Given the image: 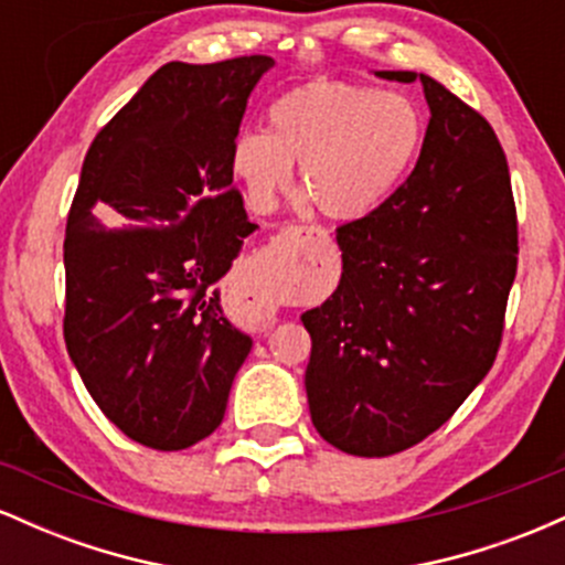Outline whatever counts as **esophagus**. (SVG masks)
<instances>
[{
	"label": "esophagus",
	"instance_id": "obj_1",
	"mask_svg": "<svg viewBox=\"0 0 565 565\" xmlns=\"http://www.w3.org/2000/svg\"><path fill=\"white\" fill-rule=\"evenodd\" d=\"M302 233H308V236H313L319 244H329V236H327V233H323L321 228H302Z\"/></svg>",
	"mask_w": 565,
	"mask_h": 565
}]
</instances>
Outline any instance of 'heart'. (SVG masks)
<instances>
[{"mask_svg":"<svg viewBox=\"0 0 565 565\" xmlns=\"http://www.w3.org/2000/svg\"><path fill=\"white\" fill-rule=\"evenodd\" d=\"M423 140L425 116L408 95L319 79L276 97L265 135H242L231 161L255 210H274L300 164L302 193L323 217L359 220L398 188Z\"/></svg>","mask_w":565,"mask_h":565,"instance_id":"heart-1","label":"heart"}]
</instances>
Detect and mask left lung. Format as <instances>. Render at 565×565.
<instances>
[{
	"label": "left lung",
	"mask_w": 565,
	"mask_h": 565,
	"mask_svg": "<svg viewBox=\"0 0 565 565\" xmlns=\"http://www.w3.org/2000/svg\"><path fill=\"white\" fill-rule=\"evenodd\" d=\"M406 183L337 228L342 278L305 310L310 419L334 449L391 457L425 440L489 374L518 268L508 159L494 129L444 84Z\"/></svg>",
	"instance_id": "obj_1"
}]
</instances>
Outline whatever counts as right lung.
I'll list each match as a JSON object with an SVG mask.
<instances>
[{
  "label": "right lung",
  "mask_w": 565,
  "mask_h": 565,
  "mask_svg": "<svg viewBox=\"0 0 565 565\" xmlns=\"http://www.w3.org/2000/svg\"><path fill=\"white\" fill-rule=\"evenodd\" d=\"M270 68L268 55L167 63L84 157L63 244V334L100 412L148 449L215 433L252 350L217 281L257 231L231 159Z\"/></svg>",
  "instance_id": "obj_1"
}]
</instances>
